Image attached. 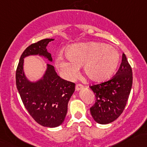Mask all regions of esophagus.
<instances>
[{"label":"esophagus","instance_id":"esophagus-1","mask_svg":"<svg viewBox=\"0 0 147 147\" xmlns=\"http://www.w3.org/2000/svg\"><path fill=\"white\" fill-rule=\"evenodd\" d=\"M84 88V86L81 84H78L76 85V86H75V89H76V91H80V90L82 89V88Z\"/></svg>","mask_w":147,"mask_h":147}]
</instances>
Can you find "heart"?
Wrapping results in <instances>:
<instances>
[{
    "label": "heart",
    "instance_id": "heart-1",
    "mask_svg": "<svg viewBox=\"0 0 147 147\" xmlns=\"http://www.w3.org/2000/svg\"><path fill=\"white\" fill-rule=\"evenodd\" d=\"M67 59L56 57V67L67 80L78 76L79 67L83 65L85 75L91 81L102 82L110 79L117 70L120 56L115 47L99 42L77 43L65 50Z\"/></svg>",
    "mask_w": 147,
    "mask_h": 147
}]
</instances>
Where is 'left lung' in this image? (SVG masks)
<instances>
[{
	"instance_id": "8db88e82",
	"label": "left lung",
	"mask_w": 147,
	"mask_h": 147,
	"mask_svg": "<svg viewBox=\"0 0 147 147\" xmlns=\"http://www.w3.org/2000/svg\"><path fill=\"white\" fill-rule=\"evenodd\" d=\"M133 84V72L125 54L117 74L110 80L89 87L94 92L96 102L90 108L93 119L98 123L115 121L123 112Z\"/></svg>"
}]
</instances>
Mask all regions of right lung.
Wrapping results in <instances>:
<instances>
[{
    "label": "right lung",
    "instance_id": "obj_1",
    "mask_svg": "<svg viewBox=\"0 0 147 147\" xmlns=\"http://www.w3.org/2000/svg\"><path fill=\"white\" fill-rule=\"evenodd\" d=\"M53 40H41L28 46L22 53L16 70V85L24 107L37 123L49 128L59 126L63 122L75 84L61 79L50 64H47L42 79L32 83L25 77L23 65L24 59L29 55L39 54L52 61L46 47Z\"/></svg>",
    "mask_w": 147,
    "mask_h": 147
}]
</instances>
